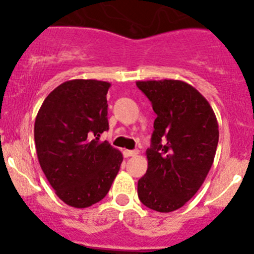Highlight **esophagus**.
<instances>
[{
	"label": "esophagus",
	"instance_id": "1",
	"mask_svg": "<svg viewBox=\"0 0 254 254\" xmlns=\"http://www.w3.org/2000/svg\"><path fill=\"white\" fill-rule=\"evenodd\" d=\"M138 154V150H123V155L126 158H129V156H136Z\"/></svg>",
	"mask_w": 254,
	"mask_h": 254
}]
</instances>
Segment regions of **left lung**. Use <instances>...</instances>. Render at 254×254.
<instances>
[{"label":"left lung","instance_id":"1","mask_svg":"<svg viewBox=\"0 0 254 254\" xmlns=\"http://www.w3.org/2000/svg\"><path fill=\"white\" fill-rule=\"evenodd\" d=\"M156 113L147 170L138 179L141 202L159 212L185 205L202 186L219 142L216 116L205 96L179 80L137 81Z\"/></svg>","mask_w":254,"mask_h":254}]
</instances>
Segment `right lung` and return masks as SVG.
Wrapping results in <instances>:
<instances>
[{"label":"right lung","mask_w":254,"mask_h":254,"mask_svg":"<svg viewBox=\"0 0 254 254\" xmlns=\"http://www.w3.org/2000/svg\"><path fill=\"white\" fill-rule=\"evenodd\" d=\"M99 80H69L52 91L35 118L40 168L66 205L85 208L111 190L123 156L100 133L109 129L107 93Z\"/></svg>","instance_id":"1"}]
</instances>
